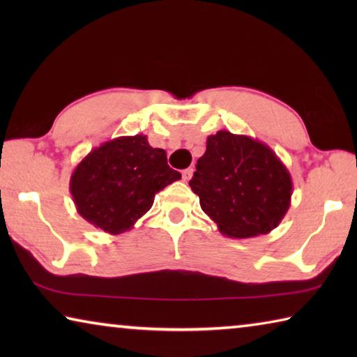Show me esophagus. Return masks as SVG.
<instances>
[{
	"mask_svg": "<svg viewBox=\"0 0 357 357\" xmlns=\"http://www.w3.org/2000/svg\"><path fill=\"white\" fill-rule=\"evenodd\" d=\"M192 174H193V168H185V170H183V181H184V183H189Z\"/></svg>",
	"mask_w": 357,
	"mask_h": 357,
	"instance_id": "obj_1",
	"label": "esophagus"
}]
</instances>
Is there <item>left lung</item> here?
<instances>
[{"mask_svg":"<svg viewBox=\"0 0 357 357\" xmlns=\"http://www.w3.org/2000/svg\"><path fill=\"white\" fill-rule=\"evenodd\" d=\"M190 189L200 206L229 238L268 234L291 204V174L268 144L219 130L206 140Z\"/></svg>","mask_w":357,"mask_h":357,"instance_id":"1","label":"left lung"}]
</instances>
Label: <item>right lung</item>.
Returning <instances> with one entry per match:
<instances>
[{
  "mask_svg": "<svg viewBox=\"0 0 357 357\" xmlns=\"http://www.w3.org/2000/svg\"><path fill=\"white\" fill-rule=\"evenodd\" d=\"M181 179L167 153L146 135L118 137L94 148L70 176L77 213L108 234H121L148 213L157 192Z\"/></svg>",
  "mask_w": 357,
  "mask_h": 357,
  "instance_id": "add662e5",
  "label": "right lung"
}]
</instances>
